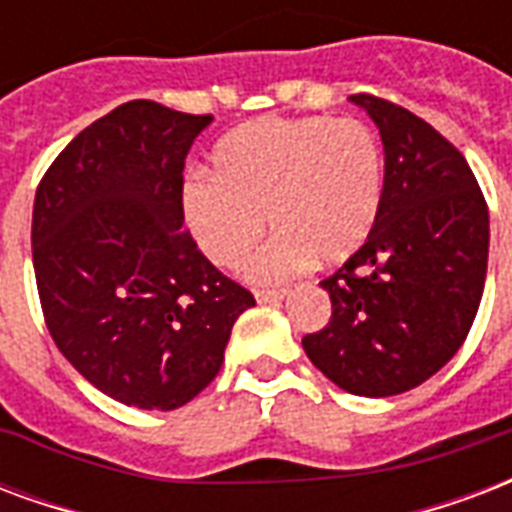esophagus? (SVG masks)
<instances>
[{"instance_id": "1", "label": "esophagus", "mask_w": 512, "mask_h": 512, "mask_svg": "<svg viewBox=\"0 0 512 512\" xmlns=\"http://www.w3.org/2000/svg\"><path fill=\"white\" fill-rule=\"evenodd\" d=\"M288 297V291H256V302L259 305H278Z\"/></svg>"}]
</instances>
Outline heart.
<instances>
[{
  "mask_svg": "<svg viewBox=\"0 0 512 512\" xmlns=\"http://www.w3.org/2000/svg\"><path fill=\"white\" fill-rule=\"evenodd\" d=\"M213 178L183 186V215L207 259L234 270L264 234L253 283H283L343 264L367 245L383 213L386 159L378 134L356 118H259L215 142Z\"/></svg>",
  "mask_w": 512,
  "mask_h": 512,
  "instance_id": "heart-1",
  "label": "heart"
}]
</instances>
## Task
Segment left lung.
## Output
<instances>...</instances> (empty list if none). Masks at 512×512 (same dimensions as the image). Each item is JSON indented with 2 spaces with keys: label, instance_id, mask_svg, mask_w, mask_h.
Returning <instances> with one entry per match:
<instances>
[{
  "label": "left lung",
  "instance_id": "obj_1",
  "mask_svg": "<svg viewBox=\"0 0 512 512\" xmlns=\"http://www.w3.org/2000/svg\"><path fill=\"white\" fill-rule=\"evenodd\" d=\"M380 132L386 194L375 232L321 283L332 318L302 340L334 386L394 397L456 356L483 297L489 207L443 134L410 110L353 94Z\"/></svg>",
  "mask_w": 512,
  "mask_h": 512
}]
</instances>
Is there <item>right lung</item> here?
Listing matches in <instances>:
<instances>
[{
	"label": "right lung",
	"instance_id": "1",
	"mask_svg": "<svg viewBox=\"0 0 512 512\" xmlns=\"http://www.w3.org/2000/svg\"><path fill=\"white\" fill-rule=\"evenodd\" d=\"M213 115L134 99L69 142L32 215L42 313L64 359L115 402L175 410L224 364L256 305L183 232V167Z\"/></svg>",
	"mask_w": 512,
	"mask_h": 512
}]
</instances>
